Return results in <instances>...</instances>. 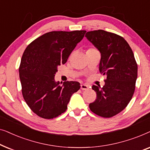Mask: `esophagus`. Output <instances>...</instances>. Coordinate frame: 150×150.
Wrapping results in <instances>:
<instances>
[{"mask_svg":"<svg viewBox=\"0 0 150 150\" xmlns=\"http://www.w3.org/2000/svg\"><path fill=\"white\" fill-rule=\"evenodd\" d=\"M81 89L82 90H87L89 89V85H86V84H82L81 85Z\"/></svg>","mask_w":150,"mask_h":150,"instance_id":"obj_1","label":"esophagus"}]
</instances>
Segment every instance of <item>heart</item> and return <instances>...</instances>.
I'll use <instances>...</instances> for the list:
<instances>
[{
  "instance_id": "heart-1",
  "label": "heart",
  "mask_w": 150,
  "mask_h": 150,
  "mask_svg": "<svg viewBox=\"0 0 150 150\" xmlns=\"http://www.w3.org/2000/svg\"><path fill=\"white\" fill-rule=\"evenodd\" d=\"M94 48H89V49H87V51H88V50H93Z\"/></svg>"
}]
</instances>
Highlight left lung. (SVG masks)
<instances>
[{
	"instance_id": "8db88e82",
	"label": "left lung",
	"mask_w": 150,
	"mask_h": 150,
	"mask_svg": "<svg viewBox=\"0 0 150 150\" xmlns=\"http://www.w3.org/2000/svg\"><path fill=\"white\" fill-rule=\"evenodd\" d=\"M86 38L101 53L99 70L106 75L103 87L93 85L96 99L89 104L93 113L112 117L122 112L132 99L137 79V63L128 42L104 30L87 32Z\"/></svg>"
}]
</instances>
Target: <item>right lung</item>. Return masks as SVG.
<instances>
[{
    "label": "right lung",
    "mask_w": 150,
    "mask_h": 150,
    "mask_svg": "<svg viewBox=\"0 0 150 150\" xmlns=\"http://www.w3.org/2000/svg\"><path fill=\"white\" fill-rule=\"evenodd\" d=\"M86 30L51 31L28 45L19 67L23 98L34 113L53 119L67 108L71 95L81 87L76 81L55 82L57 67L64 64Z\"/></svg>",
    "instance_id": "right-lung-1"
}]
</instances>
